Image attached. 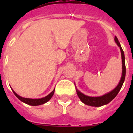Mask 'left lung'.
Masks as SVG:
<instances>
[{
	"mask_svg": "<svg viewBox=\"0 0 133 133\" xmlns=\"http://www.w3.org/2000/svg\"><path fill=\"white\" fill-rule=\"evenodd\" d=\"M115 41L117 45L119 47L120 50H121V54H122V75L121 77V80H120L119 83L117 85V87L112 90L110 91V92L106 93L103 96H100V97H89L87 95H85L80 91L77 90V93L79 99L83 103H85V105H90V106H95V107H99V106H102L103 105L108 104L110 103L115 97L117 95L119 90H121L122 87V85L124 82L125 80V77H126V65H125V56H124V52L122 50L120 43L118 41V38L117 36L115 37Z\"/></svg>",
	"mask_w": 133,
	"mask_h": 133,
	"instance_id": "8db88e82",
	"label": "left lung"
}]
</instances>
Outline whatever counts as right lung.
Listing matches in <instances>:
<instances>
[{
  "mask_svg": "<svg viewBox=\"0 0 133 133\" xmlns=\"http://www.w3.org/2000/svg\"><path fill=\"white\" fill-rule=\"evenodd\" d=\"M54 90L52 91V92L50 93L48 96H46V97H43V98H41V99H29V98H24V97H22L19 95H18L16 93L14 92V91L12 90L13 91L14 94L15 95V96L17 97L18 99H20L21 101H23V103H25L28 105H41V104H43V103H46V102H48L49 100H50L52 97L54 95Z\"/></svg>",
  "mask_w": 133,
  "mask_h": 133,
  "instance_id": "1",
  "label": "right lung"
}]
</instances>
